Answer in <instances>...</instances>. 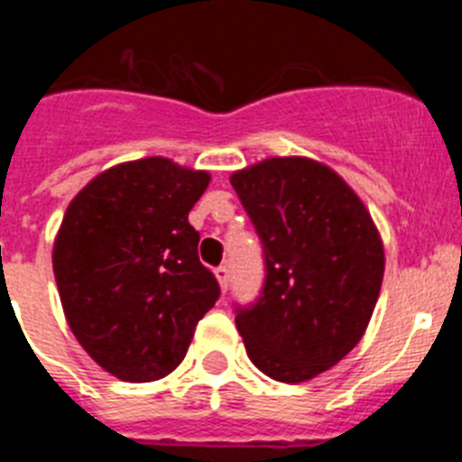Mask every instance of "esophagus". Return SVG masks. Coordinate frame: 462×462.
<instances>
[{"label":"esophagus","instance_id":"esophagus-1","mask_svg":"<svg viewBox=\"0 0 462 462\" xmlns=\"http://www.w3.org/2000/svg\"><path fill=\"white\" fill-rule=\"evenodd\" d=\"M215 277H217L222 291H226V289H228V268L226 266H219L217 271H215Z\"/></svg>","mask_w":462,"mask_h":462}]
</instances>
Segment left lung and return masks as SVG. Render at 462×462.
<instances>
[{
	"mask_svg": "<svg viewBox=\"0 0 462 462\" xmlns=\"http://www.w3.org/2000/svg\"><path fill=\"white\" fill-rule=\"evenodd\" d=\"M231 185L256 226L266 284L236 326L271 379L300 383L361 342L383 280V243L356 191L310 157H268Z\"/></svg>",
	"mask_w": 462,
	"mask_h": 462,
	"instance_id": "obj_1",
	"label": "left lung"
}]
</instances>
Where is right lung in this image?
Segmentation results:
<instances>
[{
	"instance_id": "1",
	"label": "right lung",
	"mask_w": 462,
	"mask_h": 462,
	"mask_svg": "<svg viewBox=\"0 0 462 462\" xmlns=\"http://www.w3.org/2000/svg\"><path fill=\"white\" fill-rule=\"evenodd\" d=\"M208 185V171L145 157L92 178L64 212L52 245L64 317L94 363L122 382L173 373L219 298L189 224Z\"/></svg>"
}]
</instances>
